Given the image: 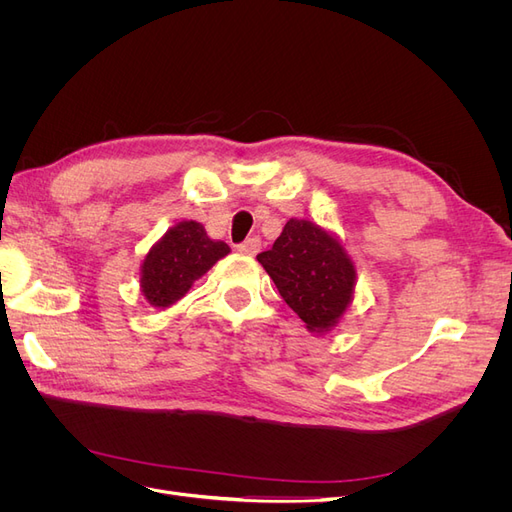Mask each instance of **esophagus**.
<instances>
[{
	"mask_svg": "<svg viewBox=\"0 0 512 512\" xmlns=\"http://www.w3.org/2000/svg\"><path fill=\"white\" fill-rule=\"evenodd\" d=\"M258 250H260V239H258V237L245 239V241L239 245V252L245 254V256H256Z\"/></svg>",
	"mask_w": 512,
	"mask_h": 512,
	"instance_id": "esophagus-1",
	"label": "esophagus"
}]
</instances>
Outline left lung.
<instances>
[{"instance_id":"8db88e82","label":"left lung","mask_w":512,"mask_h":512,"mask_svg":"<svg viewBox=\"0 0 512 512\" xmlns=\"http://www.w3.org/2000/svg\"><path fill=\"white\" fill-rule=\"evenodd\" d=\"M309 333H327L352 303L356 269L344 245L309 220L292 218L273 247L256 256Z\"/></svg>"}]
</instances>
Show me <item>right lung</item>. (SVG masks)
<instances>
[{
    "label": "right lung",
    "mask_w": 512,
    "mask_h": 512,
    "mask_svg": "<svg viewBox=\"0 0 512 512\" xmlns=\"http://www.w3.org/2000/svg\"><path fill=\"white\" fill-rule=\"evenodd\" d=\"M230 247L207 237L194 220L179 222L151 247L141 267V290L153 307H168L192 288Z\"/></svg>",
    "instance_id": "add662e5"
}]
</instances>
